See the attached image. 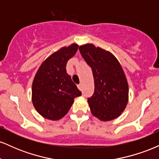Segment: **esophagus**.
<instances>
[{
    "label": "esophagus",
    "instance_id": "esophagus-1",
    "mask_svg": "<svg viewBox=\"0 0 159 159\" xmlns=\"http://www.w3.org/2000/svg\"><path fill=\"white\" fill-rule=\"evenodd\" d=\"M78 87L80 90H82V84H79L78 85Z\"/></svg>",
    "mask_w": 159,
    "mask_h": 159
}]
</instances>
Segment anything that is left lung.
Masks as SVG:
<instances>
[{
	"instance_id": "8db88e82",
	"label": "left lung",
	"mask_w": 159,
	"mask_h": 159,
	"mask_svg": "<svg viewBox=\"0 0 159 159\" xmlns=\"http://www.w3.org/2000/svg\"><path fill=\"white\" fill-rule=\"evenodd\" d=\"M79 51L94 78V93L87 100L91 112L102 121L118 117L129 98V86L121 65L111 52L92 44L81 45Z\"/></svg>"
}]
</instances>
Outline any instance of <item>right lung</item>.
<instances>
[{"label":"right lung","instance_id":"right-lung-1","mask_svg":"<svg viewBox=\"0 0 159 159\" xmlns=\"http://www.w3.org/2000/svg\"><path fill=\"white\" fill-rule=\"evenodd\" d=\"M72 44L54 52L42 63L32 85V101L36 110L48 120L61 119L81 92L66 72V63L78 51Z\"/></svg>","mask_w":159,"mask_h":159}]
</instances>
